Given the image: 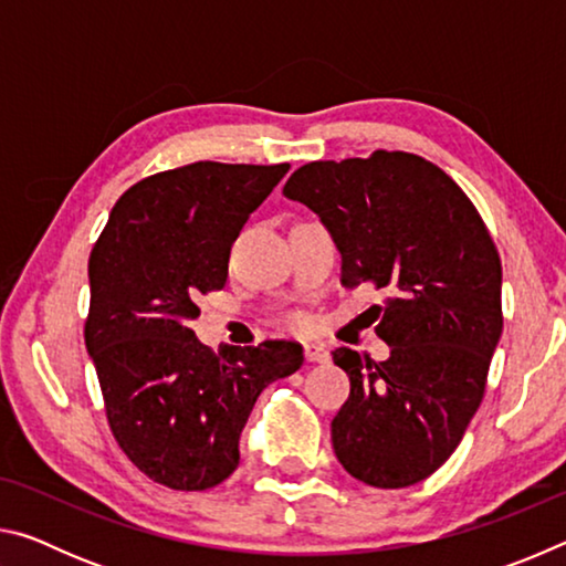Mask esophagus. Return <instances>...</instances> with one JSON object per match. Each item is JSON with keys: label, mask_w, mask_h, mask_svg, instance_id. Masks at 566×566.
Here are the masks:
<instances>
[{"label": "esophagus", "mask_w": 566, "mask_h": 566, "mask_svg": "<svg viewBox=\"0 0 566 566\" xmlns=\"http://www.w3.org/2000/svg\"><path fill=\"white\" fill-rule=\"evenodd\" d=\"M304 357H306V361H319V364L329 361L327 344H322V342H306V344H304Z\"/></svg>", "instance_id": "34e87169"}]
</instances>
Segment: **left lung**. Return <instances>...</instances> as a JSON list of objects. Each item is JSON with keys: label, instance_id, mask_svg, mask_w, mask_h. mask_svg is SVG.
<instances>
[{"label": "left lung", "instance_id": "obj_1", "mask_svg": "<svg viewBox=\"0 0 566 566\" xmlns=\"http://www.w3.org/2000/svg\"><path fill=\"white\" fill-rule=\"evenodd\" d=\"M284 197L329 229L347 290L391 292L377 306L389 357L332 352L352 385L332 419L334 454L369 486L417 484L452 457L484 397L502 337L492 237L457 181L409 151L310 161L286 179Z\"/></svg>", "mask_w": 566, "mask_h": 566}]
</instances>
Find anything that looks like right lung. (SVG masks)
<instances>
[{"label": "right lung", "instance_id": "obj_1", "mask_svg": "<svg viewBox=\"0 0 566 566\" xmlns=\"http://www.w3.org/2000/svg\"><path fill=\"white\" fill-rule=\"evenodd\" d=\"M286 169L195 161L159 171L124 191L92 249L84 342L112 434L169 490L224 482L256 397L304 361L296 342L214 354L191 332L199 294L222 290L234 239Z\"/></svg>", "mask_w": 566, "mask_h": 566}]
</instances>
